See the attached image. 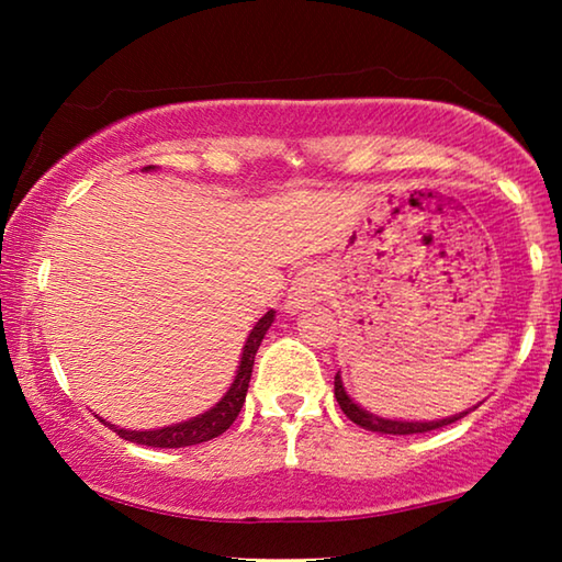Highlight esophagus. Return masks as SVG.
<instances>
[{
	"mask_svg": "<svg viewBox=\"0 0 562 562\" xmlns=\"http://www.w3.org/2000/svg\"><path fill=\"white\" fill-rule=\"evenodd\" d=\"M327 290L325 274H322L317 268H304L297 272V278L292 280L290 290H288V310H302L310 307L322 300V294Z\"/></svg>",
	"mask_w": 562,
	"mask_h": 562,
	"instance_id": "obj_1",
	"label": "esophagus"
}]
</instances>
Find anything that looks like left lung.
Segmentation results:
<instances>
[{
	"instance_id": "1",
	"label": "left lung",
	"mask_w": 562,
	"mask_h": 562,
	"mask_svg": "<svg viewBox=\"0 0 562 562\" xmlns=\"http://www.w3.org/2000/svg\"><path fill=\"white\" fill-rule=\"evenodd\" d=\"M335 396L341 406V412L347 414V418H351L357 426L367 431H379V434H394V436H406V434H426V431H434V429H441V426H449L453 422H459L469 412H463L459 416H449V418H441V422H392V418H382V416H374L364 412V408H359L355 402H351L349 394L345 392V386H341V379L339 374L335 376Z\"/></svg>"
}]
</instances>
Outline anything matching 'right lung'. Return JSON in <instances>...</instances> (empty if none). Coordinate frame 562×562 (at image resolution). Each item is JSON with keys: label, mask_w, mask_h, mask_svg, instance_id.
Wrapping results in <instances>:
<instances>
[{"label": "right lung", "mask_w": 562, "mask_h": 562, "mask_svg": "<svg viewBox=\"0 0 562 562\" xmlns=\"http://www.w3.org/2000/svg\"><path fill=\"white\" fill-rule=\"evenodd\" d=\"M150 170V166L146 168ZM274 312L270 310L258 325L252 327L250 337H247L245 347H243V359H240V369H237V376L233 386L227 389V394L217 402L211 412H205L201 416L190 418V422L176 424V426H166V429H156V431H128V429H119V426H111L121 439L140 443V446H150V449H180V446H195L203 441H211L215 436H221L223 431H227L233 426V422L240 414V408L245 404V394L247 386H250V376H252V364H255V355H258L260 341L268 335V329L272 327Z\"/></svg>", "instance_id": "obj_1"}]
</instances>
